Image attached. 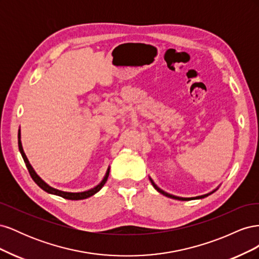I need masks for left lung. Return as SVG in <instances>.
<instances>
[{
  "instance_id": "1",
  "label": "left lung",
  "mask_w": 259,
  "mask_h": 259,
  "mask_svg": "<svg viewBox=\"0 0 259 259\" xmlns=\"http://www.w3.org/2000/svg\"><path fill=\"white\" fill-rule=\"evenodd\" d=\"M150 180H151V184H152V186H153V187L155 188V189L158 190L160 193H162L163 195H165V197H167V198H171V199H175V200H180V201H189V200H192V199H203V198H205V197H207V195H208V194H204V195H200V197H195V198H180V197H175V195H171V194H169V193H167V192H165V191L161 190L160 188L152 182V179H151V178H150Z\"/></svg>"
}]
</instances>
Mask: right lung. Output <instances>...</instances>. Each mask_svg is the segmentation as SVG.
Here are the masks:
<instances>
[{"instance_id": "obj_1", "label": "right lung", "mask_w": 259, "mask_h": 259, "mask_svg": "<svg viewBox=\"0 0 259 259\" xmlns=\"http://www.w3.org/2000/svg\"><path fill=\"white\" fill-rule=\"evenodd\" d=\"M18 147H19V151H20V153H21V155H22V159H23V161H25L26 166H27V168H28V170H29V174H30L31 177H32V179L34 180V183H35L38 187H40L41 189H43L44 191L49 192V193H51V194L59 195V197L64 198V199H68V200H83V199H88V198L92 197V195L97 193V192L101 189V188L104 187V185L106 184L107 179H108L109 171H110V168H108L107 173H106V176H105L104 179H103V182H101L99 185H97L95 188H93V189H91V190L84 191V192H65V191H60V190H57V189H55V188L49 186L46 183H44L43 180L36 175V173L34 171V169L32 168V166L30 165V163H29V161H28V159H27V156H26L25 152H23V149H22V146H21V142H20V130L18 131Z\"/></svg>"}]
</instances>
